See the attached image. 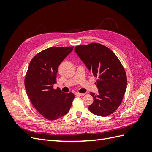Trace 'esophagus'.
I'll use <instances>...</instances> for the list:
<instances>
[{
  "label": "esophagus",
  "instance_id": "1",
  "mask_svg": "<svg viewBox=\"0 0 152 152\" xmlns=\"http://www.w3.org/2000/svg\"><path fill=\"white\" fill-rule=\"evenodd\" d=\"M75 95H76V96H84V93H77L75 94Z\"/></svg>",
  "mask_w": 152,
  "mask_h": 152
}]
</instances>
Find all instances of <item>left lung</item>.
<instances>
[{
    "mask_svg": "<svg viewBox=\"0 0 152 152\" xmlns=\"http://www.w3.org/2000/svg\"><path fill=\"white\" fill-rule=\"evenodd\" d=\"M87 69L97 77L95 84L98 94L91 93L94 102L90 112L106 117L118 108L126 91V73L112 50L98 43L76 46L74 49Z\"/></svg>",
    "mask_w": 152,
    "mask_h": 152,
    "instance_id": "8db88e82",
    "label": "left lung"
}]
</instances>
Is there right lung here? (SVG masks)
<instances>
[{"instance_id":"obj_1","label":"right lung","mask_w":152,"mask_h":152,"mask_svg":"<svg viewBox=\"0 0 152 152\" xmlns=\"http://www.w3.org/2000/svg\"><path fill=\"white\" fill-rule=\"evenodd\" d=\"M73 47H52L31 59L25 79L27 95L35 109L48 120L54 121L69 112L75 96L54 89L59 65Z\"/></svg>"}]
</instances>
